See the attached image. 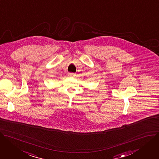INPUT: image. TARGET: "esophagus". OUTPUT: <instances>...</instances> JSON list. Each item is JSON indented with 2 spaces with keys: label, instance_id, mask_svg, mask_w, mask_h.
Returning <instances> with one entry per match:
<instances>
[{
  "label": "esophagus",
  "instance_id": "34e87169",
  "mask_svg": "<svg viewBox=\"0 0 159 159\" xmlns=\"http://www.w3.org/2000/svg\"><path fill=\"white\" fill-rule=\"evenodd\" d=\"M68 76L69 77H73V76H75V74H73V73H69Z\"/></svg>",
  "mask_w": 159,
  "mask_h": 159
}]
</instances>
